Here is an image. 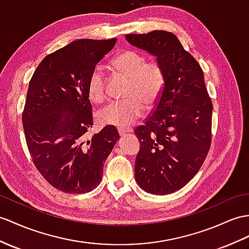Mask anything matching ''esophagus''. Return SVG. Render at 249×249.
<instances>
[{
	"instance_id": "obj_1",
	"label": "esophagus",
	"mask_w": 249,
	"mask_h": 249,
	"mask_svg": "<svg viewBox=\"0 0 249 249\" xmlns=\"http://www.w3.org/2000/svg\"><path fill=\"white\" fill-rule=\"evenodd\" d=\"M132 132L131 129H128V128H118V133L120 135H124V134H126V133H130Z\"/></svg>"
}]
</instances>
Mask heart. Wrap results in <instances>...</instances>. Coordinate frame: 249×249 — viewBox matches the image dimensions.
I'll list each match as a JSON object with an SVG mask.
<instances>
[{"instance_id":"heart-1","label":"heart","mask_w":249,"mask_h":249,"mask_svg":"<svg viewBox=\"0 0 249 249\" xmlns=\"http://www.w3.org/2000/svg\"><path fill=\"white\" fill-rule=\"evenodd\" d=\"M114 69L129 78L124 100L112 101L99 111L102 124L128 126L142 115L144 107L153 106L161 92L163 74L154 61H145L142 53L124 51L113 60ZM89 96L95 102L106 98V74L99 66L89 79Z\"/></svg>"}]
</instances>
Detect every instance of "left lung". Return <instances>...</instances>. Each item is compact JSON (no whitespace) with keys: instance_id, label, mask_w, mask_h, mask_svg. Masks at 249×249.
<instances>
[{"instance_id":"1","label":"left lung","mask_w":249,"mask_h":249,"mask_svg":"<svg viewBox=\"0 0 249 249\" xmlns=\"http://www.w3.org/2000/svg\"><path fill=\"white\" fill-rule=\"evenodd\" d=\"M125 39L154 56L163 74L153 113L134 131L141 142L135 179L151 195H169L195 177L207 156L211 99L201 66L174 34L154 30L126 35Z\"/></svg>"}]
</instances>
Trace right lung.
I'll use <instances>...</instances> for the list:
<instances>
[{
	"instance_id": "obj_1",
	"label": "right lung",
	"mask_w": 249,
	"mask_h": 249,
	"mask_svg": "<svg viewBox=\"0 0 249 249\" xmlns=\"http://www.w3.org/2000/svg\"><path fill=\"white\" fill-rule=\"evenodd\" d=\"M116 41H72L42 60L30 79L22 115L26 143L36 168L58 190L87 193L98 186L120 137L114 125L88 135L89 79Z\"/></svg>"
}]
</instances>
